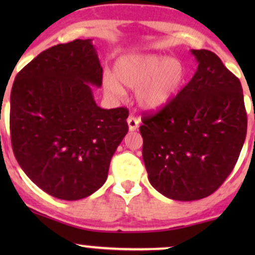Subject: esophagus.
Returning <instances> with one entry per match:
<instances>
[{"mask_svg":"<svg viewBox=\"0 0 255 255\" xmlns=\"http://www.w3.org/2000/svg\"><path fill=\"white\" fill-rule=\"evenodd\" d=\"M127 124H128V128L129 130H135L139 127V119H136L135 116L129 115V118L127 119Z\"/></svg>","mask_w":255,"mask_h":255,"instance_id":"1","label":"esophagus"}]
</instances>
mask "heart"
<instances>
[{"label": "heart", "instance_id": "1", "mask_svg": "<svg viewBox=\"0 0 255 255\" xmlns=\"http://www.w3.org/2000/svg\"><path fill=\"white\" fill-rule=\"evenodd\" d=\"M114 77L105 73L104 87L114 96L124 95L125 86L136 89V101L142 108L158 110L177 96L186 80L184 64L177 58L156 54H127L114 64Z\"/></svg>", "mask_w": 255, "mask_h": 255}]
</instances>
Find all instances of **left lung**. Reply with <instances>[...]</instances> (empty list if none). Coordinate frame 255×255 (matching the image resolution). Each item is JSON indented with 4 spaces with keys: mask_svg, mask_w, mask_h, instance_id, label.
Segmentation results:
<instances>
[{
    "mask_svg": "<svg viewBox=\"0 0 255 255\" xmlns=\"http://www.w3.org/2000/svg\"><path fill=\"white\" fill-rule=\"evenodd\" d=\"M194 77L140 126L148 181L164 197L199 200L217 191L238 162L247 133L241 83L209 50H191Z\"/></svg>",
    "mask_w": 255,
    "mask_h": 255,
    "instance_id": "1",
    "label": "left lung"
}]
</instances>
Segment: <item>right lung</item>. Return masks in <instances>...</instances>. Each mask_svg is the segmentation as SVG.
<instances>
[{
    "mask_svg": "<svg viewBox=\"0 0 255 255\" xmlns=\"http://www.w3.org/2000/svg\"><path fill=\"white\" fill-rule=\"evenodd\" d=\"M103 68L91 39L51 46L21 69L10 93V139L25 174L48 194L79 200L108 177L128 109H102Z\"/></svg>",
    "mask_w": 255,
    "mask_h": 255,
    "instance_id": "1",
    "label": "right lung"
}]
</instances>
